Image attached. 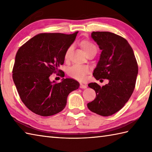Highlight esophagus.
Listing matches in <instances>:
<instances>
[{
    "instance_id": "34e87169",
    "label": "esophagus",
    "mask_w": 152,
    "mask_h": 152,
    "mask_svg": "<svg viewBox=\"0 0 152 152\" xmlns=\"http://www.w3.org/2000/svg\"><path fill=\"white\" fill-rule=\"evenodd\" d=\"M80 88H81V89H86V88H87V85L83 84V83H80Z\"/></svg>"
}]
</instances>
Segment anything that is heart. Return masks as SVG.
<instances>
[{"instance_id": "heart-1", "label": "heart", "mask_w": 152, "mask_h": 152, "mask_svg": "<svg viewBox=\"0 0 152 152\" xmlns=\"http://www.w3.org/2000/svg\"><path fill=\"white\" fill-rule=\"evenodd\" d=\"M81 46L84 50L85 53L87 54L91 51H96V48L94 44L91 43V42L88 40H83L81 42ZM73 46L71 45L67 48L65 53H64V58L67 59L69 57L71 51H72ZM89 69L88 66H83V65H73L70 66L68 69L67 73L69 76L73 79H75L78 81H83L86 78L87 74L89 73Z\"/></svg>"}]
</instances>
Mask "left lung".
Listing matches in <instances>:
<instances>
[{"label":"left lung","mask_w":152,"mask_h":152,"mask_svg":"<svg viewBox=\"0 0 152 152\" xmlns=\"http://www.w3.org/2000/svg\"><path fill=\"white\" fill-rule=\"evenodd\" d=\"M91 37L101 50L93 75L96 80L108 79L109 82L102 87L95 82L89 83L96 97L88 107L99 115L109 116L124 107L133 94L138 64L125 38L110 32H93Z\"/></svg>","instance_id":"8db88e82"}]
</instances>
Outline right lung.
I'll return each instance as SVG.
<instances>
[{
  "label": "right lung",
  "instance_id": "add662e5",
  "mask_svg": "<svg viewBox=\"0 0 152 152\" xmlns=\"http://www.w3.org/2000/svg\"><path fill=\"white\" fill-rule=\"evenodd\" d=\"M78 33L37 34L16 53L13 80L22 102L36 114L50 116L62 111L69 93L78 89L80 83L73 79L63 78L57 83L50 78L61 72L58 69L64 63V53Z\"/></svg>",
  "mask_w": 152,
  "mask_h": 152
}]
</instances>
